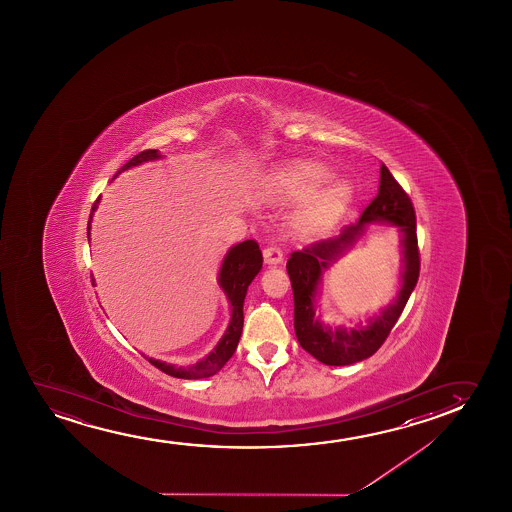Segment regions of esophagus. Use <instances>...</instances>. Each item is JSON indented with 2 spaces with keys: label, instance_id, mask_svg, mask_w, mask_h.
<instances>
[{
  "label": "esophagus",
  "instance_id": "obj_1",
  "mask_svg": "<svg viewBox=\"0 0 512 512\" xmlns=\"http://www.w3.org/2000/svg\"><path fill=\"white\" fill-rule=\"evenodd\" d=\"M264 262L267 266H278L283 262V252L278 246H267L264 250Z\"/></svg>",
  "mask_w": 512,
  "mask_h": 512
}]
</instances>
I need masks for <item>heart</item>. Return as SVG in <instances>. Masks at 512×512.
Listing matches in <instances>:
<instances>
[{
    "instance_id": "b5f03b06",
    "label": "heart",
    "mask_w": 512,
    "mask_h": 512,
    "mask_svg": "<svg viewBox=\"0 0 512 512\" xmlns=\"http://www.w3.org/2000/svg\"><path fill=\"white\" fill-rule=\"evenodd\" d=\"M329 178V169L318 162H295L274 173L267 185V194L276 201L297 203L307 199L292 220L294 231L301 238H315L327 231L350 203L348 182L332 180L328 184Z\"/></svg>"
}]
</instances>
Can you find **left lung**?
Returning <instances> with one entry per match:
<instances>
[{
    "label": "left lung",
    "mask_w": 512,
    "mask_h": 512,
    "mask_svg": "<svg viewBox=\"0 0 512 512\" xmlns=\"http://www.w3.org/2000/svg\"><path fill=\"white\" fill-rule=\"evenodd\" d=\"M378 196L374 197L357 224L344 227L336 238L318 241L287 262L294 290V329L297 341L309 355L325 365H351L372 357L399 320L420 276V252L416 217L411 199L395 182L385 164L379 169ZM372 223L397 226L401 234V287L396 299L376 316L366 317L353 328L325 323L315 311L322 274L350 251ZM319 308V307H318Z\"/></svg>",
    "instance_id": "obj_1"
}]
</instances>
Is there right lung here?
<instances>
[{"label":"right lung","mask_w":512,"mask_h":512,"mask_svg":"<svg viewBox=\"0 0 512 512\" xmlns=\"http://www.w3.org/2000/svg\"><path fill=\"white\" fill-rule=\"evenodd\" d=\"M159 159H162L159 150H145L141 154L134 155L133 159L124 164L115 176H119L122 171L145 164V162L159 161ZM99 201H101V197H98V201L92 206L91 217L87 224V238L89 239H91L92 215H94V211L98 210ZM260 269H262V252L253 239H246L243 243L231 246L225 253L222 266L218 271L217 283L229 302L231 320L227 323L224 336L220 337L217 346L206 357L197 360L196 364L190 365L168 364V362L145 357V355L143 357L148 358L150 364L173 378L201 379L217 374L238 348L239 337L243 332V322H245L243 304H245L246 290L250 287L253 278L260 273Z\"/></svg>","instance_id":"right-lung-1"}]
</instances>
